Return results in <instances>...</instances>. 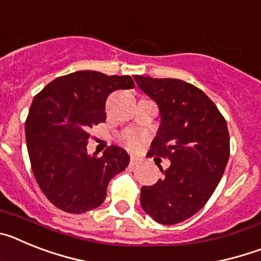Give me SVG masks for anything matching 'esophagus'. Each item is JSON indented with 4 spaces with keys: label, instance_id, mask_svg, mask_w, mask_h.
Returning <instances> with one entry per match:
<instances>
[{
    "label": "esophagus",
    "instance_id": "1",
    "mask_svg": "<svg viewBox=\"0 0 261 261\" xmlns=\"http://www.w3.org/2000/svg\"><path fill=\"white\" fill-rule=\"evenodd\" d=\"M138 163H140V159L136 158V156H132V158H130V162H129V165L132 166V167H135V166H137Z\"/></svg>",
    "mask_w": 261,
    "mask_h": 261
}]
</instances>
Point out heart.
Returning a JSON list of instances; mask_svg holds the SVG:
<instances>
[{"label":"heart","mask_w":261,"mask_h":261,"mask_svg":"<svg viewBox=\"0 0 261 261\" xmlns=\"http://www.w3.org/2000/svg\"><path fill=\"white\" fill-rule=\"evenodd\" d=\"M121 140H123L124 144L129 147V149H137L140 145H141V137L137 135L136 132H132V130H128V132L124 133L121 136Z\"/></svg>","instance_id":"b5f03b06"}]
</instances>
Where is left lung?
Here are the masks:
<instances>
[{"label": "left lung", "mask_w": 261, "mask_h": 261, "mask_svg": "<svg viewBox=\"0 0 261 261\" xmlns=\"http://www.w3.org/2000/svg\"><path fill=\"white\" fill-rule=\"evenodd\" d=\"M138 87L158 105L161 125L149 155L170 159L163 177L141 188L145 213L162 225L192 217L220 183L230 155L225 117L208 95L174 78L136 75Z\"/></svg>", "instance_id": "1"}]
</instances>
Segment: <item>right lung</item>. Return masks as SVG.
<instances>
[{
    "instance_id": "1",
    "label": "right lung",
    "mask_w": 261,
    "mask_h": 261,
    "mask_svg": "<svg viewBox=\"0 0 261 261\" xmlns=\"http://www.w3.org/2000/svg\"><path fill=\"white\" fill-rule=\"evenodd\" d=\"M135 87L129 75L81 70L62 75L36 94L24 129L32 172L40 190L66 213L102 205L115 175L129 165L119 146L102 156L87 153L90 128L106 121V100L115 90Z\"/></svg>"
}]
</instances>
